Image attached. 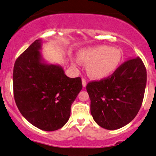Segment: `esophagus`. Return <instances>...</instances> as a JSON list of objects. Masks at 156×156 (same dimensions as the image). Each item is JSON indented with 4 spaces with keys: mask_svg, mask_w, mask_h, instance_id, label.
I'll use <instances>...</instances> for the list:
<instances>
[{
    "mask_svg": "<svg viewBox=\"0 0 156 156\" xmlns=\"http://www.w3.org/2000/svg\"><path fill=\"white\" fill-rule=\"evenodd\" d=\"M82 85H83V87H87V80H86L84 78H82Z\"/></svg>",
    "mask_w": 156,
    "mask_h": 156,
    "instance_id": "34e87169",
    "label": "esophagus"
}]
</instances>
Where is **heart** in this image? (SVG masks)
Here are the masks:
<instances>
[{
    "mask_svg": "<svg viewBox=\"0 0 156 156\" xmlns=\"http://www.w3.org/2000/svg\"><path fill=\"white\" fill-rule=\"evenodd\" d=\"M78 58L72 61L74 64H87V70L94 79L108 78L119 67L122 53L119 49L108 45L86 48L78 52Z\"/></svg>",
    "mask_w": 156,
    "mask_h": 156,
    "instance_id": "b5f03b06",
    "label": "heart"
}]
</instances>
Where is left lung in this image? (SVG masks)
Here are the masks:
<instances>
[{"label":"left lung","mask_w":156,"mask_h":156,"mask_svg":"<svg viewBox=\"0 0 156 156\" xmlns=\"http://www.w3.org/2000/svg\"><path fill=\"white\" fill-rule=\"evenodd\" d=\"M146 83V68L136 57L126 61L110 77L87 84L91 114L97 124L117 130L130 122L141 108Z\"/></svg>","instance_id":"8db88e82"}]
</instances>
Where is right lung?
Masks as SVG:
<instances>
[{"label":"right lung","instance_id":"right-lung-1","mask_svg":"<svg viewBox=\"0 0 156 156\" xmlns=\"http://www.w3.org/2000/svg\"><path fill=\"white\" fill-rule=\"evenodd\" d=\"M42 44V39H37L16 60L14 96L20 112L31 124L53 131L69 120L82 82L80 77H67L59 64L48 63L41 52Z\"/></svg>","mask_w":156,"mask_h":156}]
</instances>
